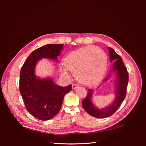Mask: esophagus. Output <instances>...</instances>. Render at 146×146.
<instances>
[{"label":"esophagus","instance_id":"esophagus-1","mask_svg":"<svg viewBox=\"0 0 146 146\" xmlns=\"http://www.w3.org/2000/svg\"><path fill=\"white\" fill-rule=\"evenodd\" d=\"M78 85H76V84H73L72 85V90H76V89H77V88H78Z\"/></svg>","mask_w":146,"mask_h":146}]
</instances>
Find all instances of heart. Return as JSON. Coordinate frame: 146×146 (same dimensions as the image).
<instances>
[{
	"label": "heart",
	"mask_w": 146,
	"mask_h": 146,
	"mask_svg": "<svg viewBox=\"0 0 146 146\" xmlns=\"http://www.w3.org/2000/svg\"><path fill=\"white\" fill-rule=\"evenodd\" d=\"M66 69L74 74L76 80L83 85L92 86L103 78L107 68L105 53L96 46H87L72 51L63 58ZM60 69L62 76L68 77L66 70Z\"/></svg>",
	"instance_id": "heart-1"
}]
</instances>
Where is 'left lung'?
<instances>
[{
	"label": "left lung",
	"instance_id": "8db88e82",
	"mask_svg": "<svg viewBox=\"0 0 146 146\" xmlns=\"http://www.w3.org/2000/svg\"><path fill=\"white\" fill-rule=\"evenodd\" d=\"M110 57V62H113V68L108 76L103 82L107 81L111 73L115 72L116 78L114 80L115 85V99L108 107L103 109L98 108L92 102V97L93 90L89 89L88 93L82 102V106L85 111L90 115L97 118H105L111 116L122 104L126 96V90L129 82V74L127 68L123 64L121 57L117 54L112 48L108 47Z\"/></svg>",
	"mask_w": 146,
	"mask_h": 146
}]
</instances>
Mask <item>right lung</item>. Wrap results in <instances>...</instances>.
I'll return each instance as SVG.
<instances>
[{"label": "right lung", "instance_id": "right-lung-1", "mask_svg": "<svg viewBox=\"0 0 146 146\" xmlns=\"http://www.w3.org/2000/svg\"><path fill=\"white\" fill-rule=\"evenodd\" d=\"M63 44H49L31 53L20 72L19 91L29 113L39 120L54 117L62 106L66 94L72 90V85L62 87L55 85L50 77L40 78L35 74L36 65L42 58L57 61Z\"/></svg>", "mask_w": 146, "mask_h": 146}]
</instances>
